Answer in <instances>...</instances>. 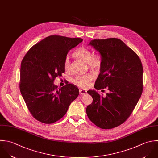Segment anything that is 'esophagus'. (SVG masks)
Instances as JSON below:
<instances>
[{
  "label": "esophagus",
  "instance_id": "34e87169",
  "mask_svg": "<svg viewBox=\"0 0 158 158\" xmlns=\"http://www.w3.org/2000/svg\"><path fill=\"white\" fill-rule=\"evenodd\" d=\"M79 94L80 95H84L87 94V91L84 89H80L79 90Z\"/></svg>",
  "mask_w": 158,
  "mask_h": 158
}]
</instances>
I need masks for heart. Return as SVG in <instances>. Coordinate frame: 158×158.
I'll list each match as a JSON object with an SVG mask.
<instances>
[{"label": "heart", "instance_id": "1", "mask_svg": "<svg viewBox=\"0 0 158 158\" xmlns=\"http://www.w3.org/2000/svg\"><path fill=\"white\" fill-rule=\"evenodd\" d=\"M73 56L78 60L87 63L89 68L94 71H98L101 66V61L98 56L94 55L92 52L85 47H81L76 49L73 53ZM64 69L66 73L71 71L69 58L66 57L64 62ZM93 76L86 74L84 76H77L74 80V83L79 87L85 88L93 80Z\"/></svg>", "mask_w": 158, "mask_h": 158}]
</instances>
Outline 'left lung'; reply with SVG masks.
Listing matches in <instances>:
<instances>
[{
    "mask_svg": "<svg viewBox=\"0 0 158 158\" xmlns=\"http://www.w3.org/2000/svg\"><path fill=\"white\" fill-rule=\"evenodd\" d=\"M89 45L101 56L96 90L107 89L106 97L95 90L87 93L93 98L86 112L97 127L110 129L124 123L132 113L143 91V66L137 53L117 38L92 40Z\"/></svg>",
    "mask_w": 158,
    "mask_h": 158,
    "instance_id": "obj_1",
    "label": "left lung"
}]
</instances>
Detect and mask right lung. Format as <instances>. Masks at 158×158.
<instances>
[{
	"mask_svg": "<svg viewBox=\"0 0 158 158\" xmlns=\"http://www.w3.org/2000/svg\"><path fill=\"white\" fill-rule=\"evenodd\" d=\"M83 40L50 35L32 46L23 58L20 69L19 89L26 106L37 121L52 124L66 113L79 95V89L67 84L58 88L53 81L64 73L68 52Z\"/></svg>",
	"mask_w": 158,
	"mask_h": 158,
	"instance_id": "right-lung-1",
	"label": "right lung"
}]
</instances>
